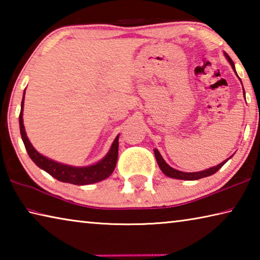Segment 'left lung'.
Wrapping results in <instances>:
<instances>
[{
	"label": "left lung",
	"mask_w": 260,
	"mask_h": 260,
	"mask_svg": "<svg viewBox=\"0 0 260 260\" xmlns=\"http://www.w3.org/2000/svg\"><path fill=\"white\" fill-rule=\"evenodd\" d=\"M225 56L227 57V59L230 60V63L232 65V68L234 69L235 71V67H234V63H233V60L230 56H228L226 52H225ZM155 156H156V159L158 162V166H159V169L161 170V172L164 173L165 175L170 178H173V179H179V180H199L202 178H206V177H210V175L214 174L217 171H219L221 167L223 166V164H226V161L230 159L228 158L227 160L222 161L221 164H219L217 166H213L211 167V169L208 170H204V171H201V172H192V173H186V172H181V171H178V170H174L173 167H171L170 165H167V162L162 159L161 155L159 153V151L155 149Z\"/></svg>",
	"instance_id": "8db88e82"
}]
</instances>
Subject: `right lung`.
Returning <instances> with one entry per match:
<instances>
[{
	"label": "right lung",
	"mask_w": 260,
	"mask_h": 260,
	"mask_svg": "<svg viewBox=\"0 0 260 260\" xmlns=\"http://www.w3.org/2000/svg\"><path fill=\"white\" fill-rule=\"evenodd\" d=\"M25 98V93H24ZM24 98L21 101V109L19 113V127H20V134L23 142L25 144L26 150H27L28 156L30 157L35 164H37L40 169L46 171L47 173H49L52 178H55L61 182H68L72 184H77V186H83V184H90L95 183L102 180L107 179L110 174L113 172L114 167L117 164L118 159V139L119 136H117L116 140L113 141L111 149L108 152V155L105 156L102 160H100L98 164L87 166V167H74L60 164L49 159L45 156H42L30 144L29 140L26 135V132L24 128L23 124V108H24Z\"/></svg>",
	"instance_id": "add662e5"
}]
</instances>
